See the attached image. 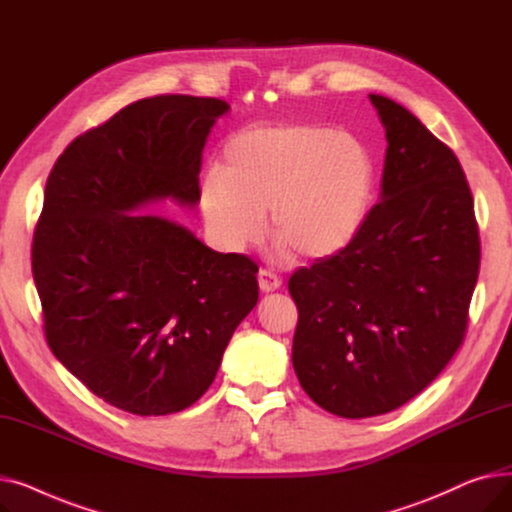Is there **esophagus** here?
I'll use <instances>...</instances> for the list:
<instances>
[{
	"mask_svg": "<svg viewBox=\"0 0 512 512\" xmlns=\"http://www.w3.org/2000/svg\"><path fill=\"white\" fill-rule=\"evenodd\" d=\"M257 280H259L261 292H274V290H278L282 286V280L274 272H270V270H259Z\"/></svg>",
	"mask_w": 512,
	"mask_h": 512,
	"instance_id": "obj_1",
	"label": "esophagus"
}]
</instances>
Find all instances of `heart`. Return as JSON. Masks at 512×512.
<instances>
[{
	"instance_id": "heart-1",
	"label": "heart",
	"mask_w": 512,
	"mask_h": 512,
	"mask_svg": "<svg viewBox=\"0 0 512 512\" xmlns=\"http://www.w3.org/2000/svg\"><path fill=\"white\" fill-rule=\"evenodd\" d=\"M375 184L367 149L348 134L309 122H263L234 132L220 172L199 186L205 226L226 251L270 230L303 259L342 253L367 218Z\"/></svg>"
}]
</instances>
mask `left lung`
<instances>
[{
    "mask_svg": "<svg viewBox=\"0 0 512 512\" xmlns=\"http://www.w3.org/2000/svg\"><path fill=\"white\" fill-rule=\"evenodd\" d=\"M386 128L380 203L342 253L288 280L292 365L332 415L405 405L463 344L479 274L473 195L459 159L409 110L369 95Z\"/></svg>",
    "mask_w": 512,
    "mask_h": 512,
    "instance_id": "1",
    "label": "left lung"
}]
</instances>
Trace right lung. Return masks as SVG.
<instances>
[{
    "label": "right lung",
    "mask_w": 512,
    "mask_h": 512,
    "mask_svg": "<svg viewBox=\"0 0 512 512\" xmlns=\"http://www.w3.org/2000/svg\"><path fill=\"white\" fill-rule=\"evenodd\" d=\"M230 105L155 95L80 134L58 157L33 236L51 353L93 394L141 417L197 402L259 299L257 263L139 213L199 203L209 130Z\"/></svg>",
    "instance_id": "add662e5"
}]
</instances>
